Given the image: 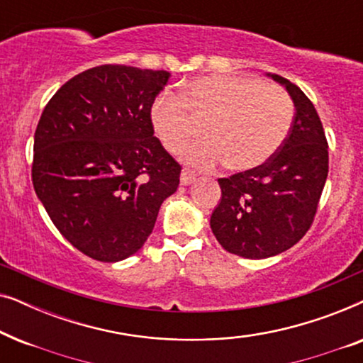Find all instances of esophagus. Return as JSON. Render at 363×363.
I'll return each instance as SVG.
<instances>
[{
	"instance_id": "esophagus-1",
	"label": "esophagus",
	"mask_w": 363,
	"mask_h": 363,
	"mask_svg": "<svg viewBox=\"0 0 363 363\" xmlns=\"http://www.w3.org/2000/svg\"><path fill=\"white\" fill-rule=\"evenodd\" d=\"M195 178H196L195 172H191L190 168H183V170H182V175H180V182H182V185H190L191 182H195Z\"/></svg>"
}]
</instances>
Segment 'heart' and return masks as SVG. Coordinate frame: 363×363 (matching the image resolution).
Listing matches in <instances>:
<instances>
[{
  "label": "heart",
  "instance_id": "b5f03b06",
  "mask_svg": "<svg viewBox=\"0 0 363 363\" xmlns=\"http://www.w3.org/2000/svg\"><path fill=\"white\" fill-rule=\"evenodd\" d=\"M294 121L289 94L250 74H208L183 84L180 96L153 99L150 122L168 152L178 153L200 133L208 138L185 152L201 168L226 163L231 170L261 167L282 147Z\"/></svg>",
  "mask_w": 363,
  "mask_h": 363
}]
</instances>
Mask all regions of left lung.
I'll list each match as a JSON object with an SVG mask.
<instances>
[{"instance_id": "left-lung-1", "label": "left lung", "mask_w": 363, "mask_h": 363, "mask_svg": "<svg viewBox=\"0 0 363 363\" xmlns=\"http://www.w3.org/2000/svg\"><path fill=\"white\" fill-rule=\"evenodd\" d=\"M269 76L294 102L289 135L261 167L218 178L221 201L210 220L218 242L247 259L276 256L304 238L329 173V145L314 104L296 84Z\"/></svg>"}]
</instances>
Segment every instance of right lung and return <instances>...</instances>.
<instances>
[{"label": "right lung", "instance_id": "obj_1", "mask_svg": "<svg viewBox=\"0 0 363 363\" xmlns=\"http://www.w3.org/2000/svg\"><path fill=\"white\" fill-rule=\"evenodd\" d=\"M168 77L122 64L87 69L54 94L39 118L34 191L59 233L92 259L135 255L180 183V163L150 122Z\"/></svg>", "mask_w": 363, "mask_h": 363}]
</instances>
